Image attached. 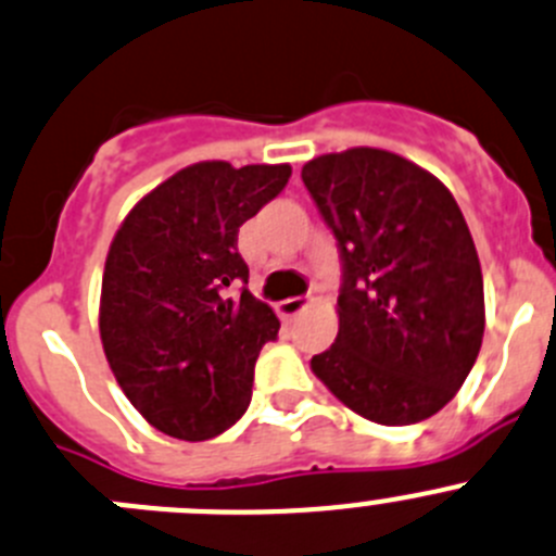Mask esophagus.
<instances>
[{"mask_svg": "<svg viewBox=\"0 0 556 556\" xmlns=\"http://www.w3.org/2000/svg\"><path fill=\"white\" fill-rule=\"evenodd\" d=\"M306 306H309V299H285V301H279L277 309H279V315L295 317L299 312H304Z\"/></svg>", "mask_w": 556, "mask_h": 556, "instance_id": "1", "label": "esophagus"}]
</instances>
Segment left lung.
<instances>
[{
	"instance_id": "1",
	"label": "left lung",
	"mask_w": 556,
	"mask_h": 556,
	"mask_svg": "<svg viewBox=\"0 0 556 556\" xmlns=\"http://www.w3.org/2000/svg\"><path fill=\"white\" fill-rule=\"evenodd\" d=\"M301 179L342 257L337 342L312 371L369 421H424L467 380L486 326L462 208L429 170L382 149L323 154Z\"/></svg>"
}]
</instances>
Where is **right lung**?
Segmentation results:
<instances>
[{
	"label": "right lung",
	"mask_w": 556,
	"mask_h": 556,
	"mask_svg": "<svg viewBox=\"0 0 556 556\" xmlns=\"http://www.w3.org/2000/svg\"><path fill=\"white\" fill-rule=\"evenodd\" d=\"M288 179L290 165H190L135 203L113 236L102 350L132 407L170 438H217L250 407L255 361L279 320L247 290L239 228Z\"/></svg>",
	"instance_id": "add662e5"
}]
</instances>
